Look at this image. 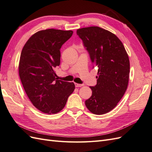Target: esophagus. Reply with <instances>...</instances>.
Segmentation results:
<instances>
[{
  "instance_id": "34e87169",
  "label": "esophagus",
  "mask_w": 152,
  "mask_h": 152,
  "mask_svg": "<svg viewBox=\"0 0 152 152\" xmlns=\"http://www.w3.org/2000/svg\"><path fill=\"white\" fill-rule=\"evenodd\" d=\"M75 87H82V86H84V84H80L75 83Z\"/></svg>"
}]
</instances>
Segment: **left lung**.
Wrapping results in <instances>:
<instances>
[{"instance_id":"obj_1","label":"left lung","mask_w":152,"mask_h":152,"mask_svg":"<svg viewBox=\"0 0 152 152\" xmlns=\"http://www.w3.org/2000/svg\"><path fill=\"white\" fill-rule=\"evenodd\" d=\"M93 68L98 69L97 84L90 87L92 96L85 104L89 111L103 115L117 105L127 88L130 72L128 54L117 37L98 26L78 29Z\"/></svg>"}]
</instances>
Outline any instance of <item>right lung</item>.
Instances as JSON below:
<instances>
[{
	"label": "right lung",
	"instance_id": "right-lung-1",
	"mask_svg": "<svg viewBox=\"0 0 152 152\" xmlns=\"http://www.w3.org/2000/svg\"><path fill=\"white\" fill-rule=\"evenodd\" d=\"M72 34V30H40L30 37L21 50L19 75L22 85L34 107L46 114L62 110L75 89L73 82L58 80L54 71L60 65L62 45Z\"/></svg>",
	"mask_w": 152,
	"mask_h": 152
}]
</instances>
